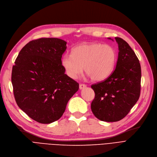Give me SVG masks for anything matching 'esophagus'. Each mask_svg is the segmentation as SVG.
I'll return each instance as SVG.
<instances>
[{"mask_svg":"<svg viewBox=\"0 0 157 157\" xmlns=\"http://www.w3.org/2000/svg\"><path fill=\"white\" fill-rule=\"evenodd\" d=\"M86 87V84H80L79 85V88L80 90H83Z\"/></svg>","mask_w":157,"mask_h":157,"instance_id":"esophagus-1","label":"esophagus"}]
</instances>
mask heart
<instances>
[{
    "label": "heart",
    "instance_id": "1",
    "mask_svg": "<svg viewBox=\"0 0 157 157\" xmlns=\"http://www.w3.org/2000/svg\"><path fill=\"white\" fill-rule=\"evenodd\" d=\"M71 55L65 54L61 64L66 74L76 78L84 71L93 81L108 78L114 70L117 53L113 47L100 43H85L75 47Z\"/></svg>",
    "mask_w": 157,
    "mask_h": 157
}]
</instances>
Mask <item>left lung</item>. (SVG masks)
<instances>
[{"label":"left lung","instance_id":"1","mask_svg":"<svg viewBox=\"0 0 157 157\" xmlns=\"http://www.w3.org/2000/svg\"><path fill=\"white\" fill-rule=\"evenodd\" d=\"M115 39L118 46L116 67L107 79L91 86L95 93L91 111L98 119L105 122H117L126 117L140 93L139 60L126 41L119 37Z\"/></svg>","mask_w":157,"mask_h":157}]
</instances>
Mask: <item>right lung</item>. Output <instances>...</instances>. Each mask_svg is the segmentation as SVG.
Segmentation results:
<instances>
[{
	"label": "right lung",
	"instance_id": "add662e5",
	"mask_svg": "<svg viewBox=\"0 0 157 157\" xmlns=\"http://www.w3.org/2000/svg\"><path fill=\"white\" fill-rule=\"evenodd\" d=\"M67 42L41 38L23 47L12 69L11 82L16 102L33 120L50 124L59 119L79 88L65 74L61 64Z\"/></svg>",
	"mask_w": 157,
	"mask_h": 157
}]
</instances>
